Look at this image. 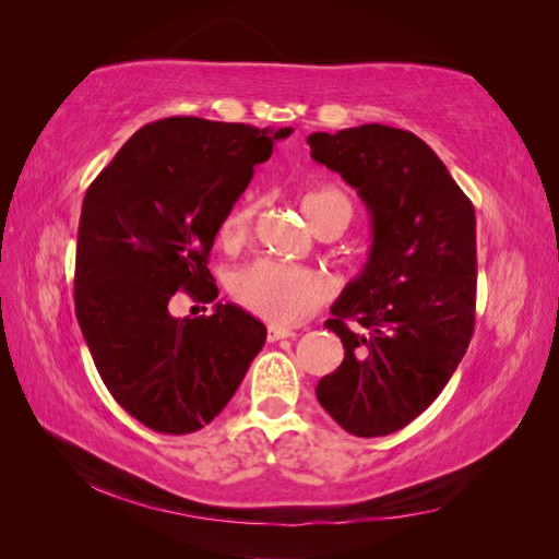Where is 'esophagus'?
Segmentation results:
<instances>
[{
    "label": "esophagus",
    "instance_id": "esophagus-1",
    "mask_svg": "<svg viewBox=\"0 0 559 559\" xmlns=\"http://www.w3.org/2000/svg\"><path fill=\"white\" fill-rule=\"evenodd\" d=\"M284 337H296V331L282 329V326H270V329H267V341H270V343L284 341Z\"/></svg>",
    "mask_w": 559,
    "mask_h": 559
}]
</instances>
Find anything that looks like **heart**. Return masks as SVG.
Listing matches in <instances>:
<instances>
[{
    "label": "heart",
    "instance_id": "obj_1",
    "mask_svg": "<svg viewBox=\"0 0 559 559\" xmlns=\"http://www.w3.org/2000/svg\"><path fill=\"white\" fill-rule=\"evenodd\" d=\"M300 207L314 233H324L329 228L343 233L354 214L349 198L337 186H319V189L302 193ZM253 214H257V200L247 195L228 212L222 226V240L226 245L240 242L251 228ZM230 294L242 308L270 324L292 326L326 300L329 284L308 267L259 259L230 277Z\"/></svg>",
    "mask_w": 559,
    "mask_h": 559
}]
</instances>
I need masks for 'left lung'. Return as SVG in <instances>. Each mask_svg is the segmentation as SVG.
I'll use <instances>...</instances> for the list:
<instances>
[{"instance_id": "1", "label": "left lung", "mask_w": 559, "mask_h": 559, "mask_svg": "<svg viewBox=\"0 0 559 559\" xmlns=\"http://www.w3.org/2000/svg\"><path fill=\"white\" fill-rule=\"evenodd\" d=\"M312 158L341 175L370 214L373 245L324 326L345 359L317 399L345 431L373 438L425 413L460 366L476 324V210L433 148L366 123L312 132ZM352 318L369 329L357 334Z\"/></svg>"}]
</instances>
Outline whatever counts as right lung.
Listing matches in <instances>:
<instances>
[{
	"label": "right lung",
	"instance_id": "obj_1",
	"mask_svg": "<svg viewBox=\"0 0 559 559\" xmlns=\"http://www.w3.org/2000/svg\"><path fill=\"white\" fill-rule=\"evenodd\" d=\"M292 128L173 116L121 146L83 198L74 302L111 396L158 433L198 431L226 408L265 343L233 302L173 318L177 290L214 301L207 257L218 228Z\"/></svg>",
	"mask_w": 559,
	"mask_h": 559
}]
</instances>
